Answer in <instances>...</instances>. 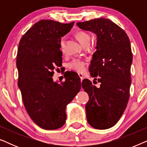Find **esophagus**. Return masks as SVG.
I'll return each mask as SVG.
<instances>
[{
  "label": "esophagus",
  "mask_w": 147,
  "mask_h": 147,
  "mask_svg": "<svg viewBox=\"0 0 147 147\" xmlns=\"http://www.w3.org/2000/svg\"><path fill=\"white\" fill-rule=\"evenodd\" d=\"M78 76H79V77L80 78V79L82 81L84 79V74H82V73H78Z\"/></svg>",
  "instance_id": "1"
}]
</instances>
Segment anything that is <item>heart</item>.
Wrapping results in <instances>:
<instances>
[{"label": "heart", "mask_w": 147, "mask_h": 147, "mask_svg": "<svg viewBox=\"0 0 147 147\" xmlns=\"http://www.w3.org/2000/svg\"><path fill=\"white\" fill-rule=\"evenodd\" d=\"M77 37L79 39L82 45H86L87 43H90L91 41V37L90 34L86 31H79L77 33ZM60 45H61V49L62 51H64V48H65V39L62 38L60 41ZM86 62L84 60L80 59H74L71 61H70L68 66L70 69L76 70L77 71H83L86 68Z\"/></svg>", "instance_id": "obj_1"}]
</instances>
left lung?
Listing matches in <instances>:
<instances>
[{"mask_svg":"<svg viewBox=\"0 0 147 147\" xmlns=\"http://www.w3.org/2000/svg\"><path fill=\"white\" fill-rule=\"evenodd\" d=\"M77 25L97 35L89 71L100 86L96 87L88 79L82 82V88L89 95L87 120L94 128L108 129L117 123L129 100L132 61L129 38L122 28L104 18L79 22Z\"/></svg>","mask_w":147,"mask_h":147,"instance_id":"8db88e82","label":"left lung"}]
</instances>
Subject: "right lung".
Returning a JSON list of instances; mask_svg holds the SVG:
<instances>
[{"instance_id":"obj_1","label":"right lung","mask_w":147,"mask_h":147,"mask_svg":"<svg viewBox=\"0 0 147 147\" xmlns=\"http://www.w3.org/2000/svg\"><path fill=\"white\" fill-rule=\"evenodd\" d=\"M74 24L41 20L24 34L19 44L17 67L22 100L33 121L45 130L63 126L66 106L81 89L80 78L67 76L61 84L52 78L54 69L62 65L61 38Z\"/></svg>"}]
</instances>
